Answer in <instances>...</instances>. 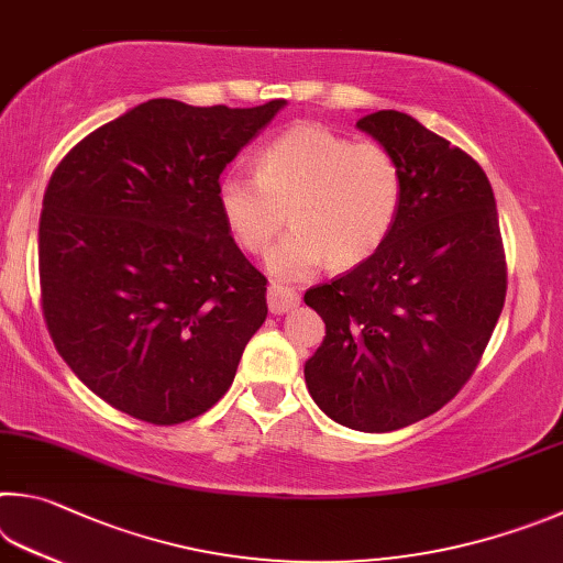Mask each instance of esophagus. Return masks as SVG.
I'll list each match as a JSON object with an SVG mask.
<instances>
[{"label": "esophagus", "instance_id": "obj_1", "mask_svg": "<svg viewBox=\"0 0 563 563\" xmlns=\"http://www.w3.org/2000/svg\"><path fill=\"white\" fill-rule=\"evenodd\" d=\"M266 303H269L272 313L291 311L294 307H299V294L289 287H282V284L272 282L269 291H266Z\"/></svg>", "mask_w": 563, "mask_h": 563}]
</instances>
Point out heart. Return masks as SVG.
<instances>
[{
    "label": "heart",
    "mask_w": 563,
    "mask_h": 563,
    "mask_svg": "<svg viewBox=\"0 0 563 563\" xmlns=\"http://www.w3.org/2000/svg\"><path fill=\"white\" fill-rule=\"evenodd\" d=\"M402 192L400 163L386 145L299 123L262 147L256 175L220 177L217 207L250 254L269 250L289 217L294 230L266 266L279 279H301L323 262L346 272L378 254L396 230Z\"/></svg>",
    "instance_id": "heart-1"
}]
</instances>
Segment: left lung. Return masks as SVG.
<instances>
[{
    "mask_svg": "<svg viewBox=\"0 0 563 563\" xmlns=\"http://www.w3.org/2000/svg\"><path fill=\"white\" fill-rule=\"evenodd\" d=\"M356 125L398 157L406 192L378 254L303 294L327 323L303 378L339 426L390 432L438 412L475 373L507 264L495 192L465 151L400 111Z\"/></svg>",
    "mask_w": 563,
    "mask_h": 563,
    "instance_id": "obj_1",
    "label": "left lung"
}]
</instances>
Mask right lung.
Instances as JSON below:
<instances>
[{
    "label": "right lung",
    "mask_w": 563,
    "mask_h": 563,
    "mask_svg": "<svg viewBox=\"0 0 563 563\" xmlns=\"http://www.w3.org/2000/svg\"><path fill=\"white\" fill-rule=\"evenodd\" d=\"M284 106L153 98L76 143L48 180L46 327L76 378L115 410L177 426L230 390L266 319V279L227 232L217 183Z\"/></svg>",
    "instance_id": "add662e5"
}]
</instances>
